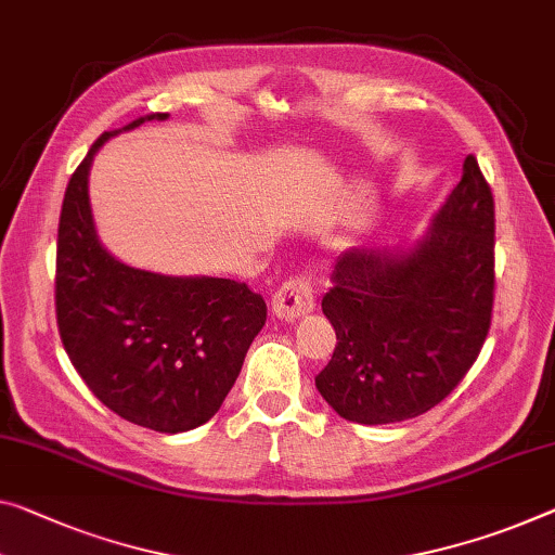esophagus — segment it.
<instances>
[{"instance_id": "34e87169", "label": "esophagus", "mask_w": 555, "mask_h": 555, "mask_svg": "<svg viewBox=\"0 0 555 555\" xmlns=\"http://www.w3.org/2000/svg\"><path fill=\"white\" fill-rule=\"evenodd\" d=\"M272 314L278 320L293 322L305 318L307 312L314 310V289H312V280L310 278H293L272 295Z\"/></svg>"}]
</instances>
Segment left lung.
<instances>
[{
	"label": "left lung",
	"instance_id": "left-lung-1",
	"mask_svg": "<svg viewBox=\"0 0 555 555\" xmlns=\"http://www.w3.org/2000/svg\"><path fill=\"white\" fill-rule=\"evenodd\" d=\"M322 312L337 335L314 387L347 422L414 420L451 395L489 335L493 195L474 156L426 233L362 245L332 270Z\"/></svg>",
	"mask_w": 555,
	"mask_h": 555
}]
</instances>
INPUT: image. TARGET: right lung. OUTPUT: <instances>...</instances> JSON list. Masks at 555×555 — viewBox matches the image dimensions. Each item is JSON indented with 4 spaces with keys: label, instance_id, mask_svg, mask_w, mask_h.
<instances>
[{
    "label": "right lung",
    "instance_id": "add662e5",
    "mask_svg": "<svg viewBox=\"0 0 555 555\" xmlns=\"http://www.w3.org/2000/svg\"><path fill=\"white\" fill-rule=\"evenodd\" d=\"M99 135L64 193L56 243V325L74 370L111 412L160 434L189 431L218 412L268 307L245 283L173 278L116 260L99 241L89 203Z\"/></svg>",
    "mask_w": 555,
    "mask_h": 555
}]
</instances>
